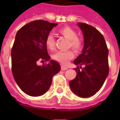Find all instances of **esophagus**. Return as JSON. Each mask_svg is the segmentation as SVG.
<instances>
[{"instance_id":"1","label":"esophagus","mask_w":120,"mask_h":120,"mask_svg":"<svg viewBox=\"0 0 120 120\" xmlns=\"http://www.w3.org/2000/svg\"><path fill=\"white\" fill-rule=\"evenodd\" d=\"M67 69H68V67H64V66H61V70H62V71H65V70H67Z\"/></svg>"}]
</instances>
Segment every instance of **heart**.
Listing matches in <instances>:
<instances>
[{"mask_svg": "<svg viewBox=\"0 0 120 120\" xmlns=\"http://www.w3.org/2000/svg\"><path fill=\"white\" fill-rule=\"evenodd\" d=\"M59 33L69 41V47H71L75 51H80L82 47V41L79 38L77 37V33L75 30L69 26H65L60 29L59 30ZM45 45L49 50H53L55 49V40L52 34H49L46 37ZM73 57L74 53L71 50L57 51L52 55V58L55 61L60 63L63 65H66L68 61L72 59Z\"/></svg>", "mask_w": 120, "mask_h": 120, "instance_id": "heart-1", "label": "heart"}]
</instances>
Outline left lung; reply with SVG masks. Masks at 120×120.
Instances as JSON below:
<instances>
[{
    "mask_svg": "<svg viewBox=\"0 0 120 120\" xmlns=\"http://www.w3.org/2000/svg\"><path fill=\"white\" fill-rule=\"evenodd\" d=\"M77 25L83 35L84 46L81 54L73 61L79 67L75 68L77 75L69 81V86L77 95L89 98L101 89L108 75V49L99 30L83 22ZM82 65L84 67L82 68Z\"/></svg>",
    "mask_w": 120,
    "mask_h": 120,
    "instance_id": "left-lung-1",
    "label": "left lung"
}]
</instances>
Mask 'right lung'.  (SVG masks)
<instances>
[{"label":"right lung","instance_id":"add662e5","mask_svg":"<svg viewBox=\"0 0 120 120\" xmlns=\"http://www.w3.org/2000/svg\"><path fill=\"white\" fill-rule=\"evenodd\" d=\"M57 25L37 20L23 26L16 33L11 50L12 73L21 90L30 96L45 94L53 77L61 70L59 63L50 60L45 45L46 37ZM38 60L49 63L39 66Z\"/></svg>","mask_w":120,"mask_h":120}]
</instances>
